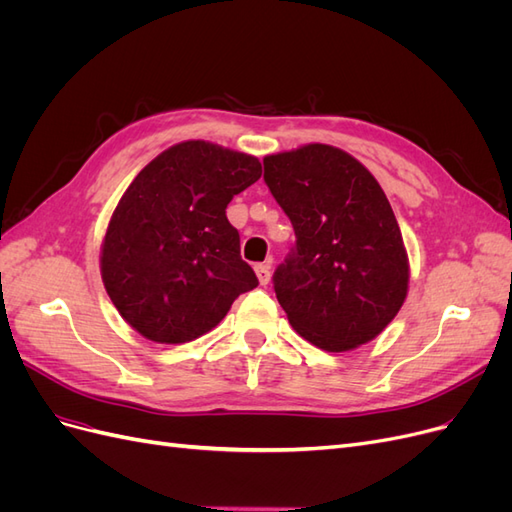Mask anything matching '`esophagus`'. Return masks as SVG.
<instances>
[{"label":"esophagus","instance_id":"1","mask_svg":"<svg viewBox=\"0 0 512 512\" xmlns=\"http://www.w3.org/2000/svg\"><path fill=\"white\" fill-rule=\"evenodd\" d=\"M254 271H256L258 282H260L262 286H267V284H269V280H271V260L260 262V265H256V267H254Z\"/></svg>","mask_w":512,"mask_h":512}]
</instances>
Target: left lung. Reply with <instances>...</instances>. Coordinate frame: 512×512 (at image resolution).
<instances>
[{
  "label": "left lung",
  "mask_w": 512,
  "mask_h": 512,
  "mask_svg": "<svg viewBox=\"0 0 512 512\" xmlns=\"http://www.w3.org/2000/svg\"><path fill=\"white\" fill-rule=\"evenodd\" d=\"M262 162L297 237L273 273L292 329L327 352L371 342L404 305L410 280L404 239L380 183L350 153L320 143Z\"/></svg>",
  "instance_id": "obj_1"
}]
</instances>
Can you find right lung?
I'll use <instances>...</instances> for the list:
<instances>
[{"label": "right lung", "instance_id": "obj_1", "mask_svg": "<svg viewBox=\"0 0 512 512\" xmlns=\"http://www.w3.org/2000/svg\"><path fill=\"white\" fill-rule=\"evenodd\" d=\"M260 175L254 156L185 141L134 177L100 254L104 288L134 331L158 344L192 342L258 286L226 207Z\"/></svg>", "mask_w": 512, "mask_h": 512}]
</instances>
